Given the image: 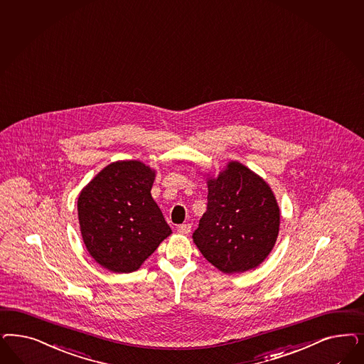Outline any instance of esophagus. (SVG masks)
Listing matches in <instances>:
<instances>
[{
  "label": "esophagus",
  "mask_w": 364,
  "mask_h": 364,
  "mask_svg": "<svg viewBox=\"0 0 364 364\" xmlns=\"http://www.w3.org/2000/svg\"><path fill=\"white\" fill-rule=\"evenodd\" d=\"M191 232V225L190 223H183L178 226V233L179 235H188Z\"/></svg>",
  "instance_id": "1"
}]
</instances>
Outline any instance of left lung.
I'll use <instances>...</instances> for the list:
<instances>
[{
	"instance_id": "1",
	"label": "left lung",
	"mask_w": 364,
	"mask_h": 364,
	"mask_svg": "<svg viewBox=\"0 0 364 364\" xmlns=\"http://www.w3.org/2000/svg\"><path fill=\"white\" fill-rule=\"evenodd\" d=\"M208 183V211L193 241L213 267L226 274L257 268L269 256L280 232V208L262 176L237 161Z\"/></svg>"
}]
</instances>
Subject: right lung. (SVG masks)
I'll return each instance as SVG.
<instances>
[{
    "instance_id": "add662e5",
    "label": "right lung",
    "mask_w": 364,
    "mask_h": 364,
    "mask_svg": "<svg viewBox=\"0 0 364 364\" xmlns=\"http://www.w3.org/2000/svg\"><path fill=\"white\" fill-rule=\"evenodd\" d=\"M155 176L156 170L141 161H117L82 188L77 217L82 242L105 269H139L173 233L151 197Z\"/></svg>"
}]
</instances>
